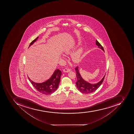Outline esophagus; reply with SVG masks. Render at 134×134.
I'll return each instance as SVG.
<instances>
[{
  "mask_svg": "<svg viewBox=\"0 0 134 134\" xmlns=\"http://www.w3.org/2000/svg\"><path fill=\"white\" fill-rule=\"evenodd\" d=\"M71 70V69L70 68H65L63 70V72H68Z\"/></svg>",
  "mask_w": 134,
  "mask_h": 134,
  "instance_id": "1",
  "label": "esophagus"
}]
</instances>
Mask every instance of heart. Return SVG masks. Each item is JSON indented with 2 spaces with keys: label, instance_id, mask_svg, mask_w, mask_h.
Returning a JSON list of instances; mask_svg holds the SVG:
<instances>
[{
  "label": "heart",
  "instance_id": "obj_1",
  "mask_svg": "<svg viewBox=\"0 0 134 134\" xmlns=\"http://www.w3.org/2000/svg\"><path fill=\"white\" fill-rule=\"evenodd\" d=\"M69 50L66 51V53H69ZM82 53V49H80L75 52L72 55V59L75 62H78L81 60V55Z\"/></svg>",
  "mask_w": 134,
  "mask_h": 134
}]
</instances>
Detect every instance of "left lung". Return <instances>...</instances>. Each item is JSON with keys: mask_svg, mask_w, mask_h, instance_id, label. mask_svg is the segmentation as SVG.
<instances>
[{"mask_svg": "<svg viewBox=\"0 0 134 134\" xmlns=\"http://www.w3.org/2000/svg\"><path fill=\"white\" fill-rule=\"evenodd\" d=\"M96 45L98 46V47L102 49L103 51H104L103 47L97 40L96 41ZM75 70L76 71L77 78V81L76 82L77 88L80 92L85 94H89L96 91L102 83L105 77V75L102 79L98 83L95 84H91L87 82L86 81H85L82 79L80 75V73H79L78 66H77L75 68Z\"/></svg>", "mask_w": 134, "mask_h": 134, "instance_id": "left-lung-1", "label": "left lung"}]
</instances>
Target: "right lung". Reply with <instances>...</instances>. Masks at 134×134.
I'll list each match as a JSON object with an SVG mask.
<instances>
[{
    "instance_id": "right-lung-1",
    "label": "right lung",
    "mask_w": 134,
    "mask_h": 134,
    "mask_svg": "<svg viewBox=\"0 0 134 134\" xmlns=\"http://www.w3.org/2000/svg\"><path fill=\"white\" fill-rule=\"evenodd\" d=\"M38 37L33 40L30 44L29 47L37 40ZM62 75L61 70H55L51 77L47 81L42 83H36L32 81L29 77L30 81L35 88L40 93L45 95H49L54 93L58 88Z\"/></svg>"
}]
</instances>
